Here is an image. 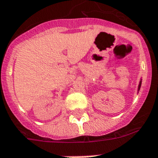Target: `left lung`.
<instances>
[{"mask_svg": "<svg viewBox=\"0 0 158 158\" xmlns=\"http://www.w3.org/2000/svg\"><path fill=\"white\" fill-rule=\"evenodd\" d=\"M141 81H140V83H139V85H138V90H140V88H141Z\"/></svg>", "mask_w": 158, "mask_h": 158, "instance_id": "left-lung-1", "label": "left lung"}]
</instances>
